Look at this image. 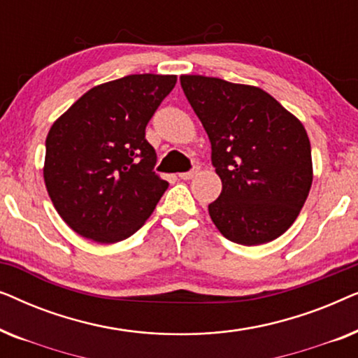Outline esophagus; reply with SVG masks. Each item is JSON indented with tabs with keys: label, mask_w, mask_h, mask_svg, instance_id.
<instances>
[{
	"label": "esophagus",
	"mask_w": 358,
	"mask_h": 358,
	"mask_svg": "<svg viewBox=\"0 0 358 358\" xmlns=\"http://www.w3.org/2000/svg\"><path fill=\"white\" fill-rule=\"evenodd\" d=\"M197 173H199V168H194V169L187 171V173H180L179 178L184 179V180H187V179H192L194 176H197Z\"/></svg>",
	"instance_id": "34e87169"
}]
</instances>
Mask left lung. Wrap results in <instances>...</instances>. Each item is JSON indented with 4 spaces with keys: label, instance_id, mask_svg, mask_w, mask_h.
I'll use <instances>...</instances> for the list:
<instances>
[{
    "label": "left lung",
    "instance_id": "obj_1",
    "mask_svg": "<svg viewBox=\"0 0 358 358\" xmlns=\"http://www.w3.org/2000/svg\"><path fill=\"white\" fill-rule=\"evenodd\" d=\"M180 86L212 143L222 194L208 205L229 241L257 246L287 231L310 194L305 127L261 87L182 75Z\"/></svg>",
    "mask_w": 358,
    "mask_h": 358
}]
</instances>
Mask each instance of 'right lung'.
Masks as SVG:
<instances>
[{"mask_svg":"<svg viewBox=\"0 0 358 358\" xmlns=\"http://www.w3.org/2000/svg\"><path fill=\"white\" fill-rule=\"evenodd\" d=\"M174 75H130L92 87L52 125L45 140L47 192L73 231L110 244L143 227L168 182L155 173L145 129Z\"/></svg>","mask_w":358,"mask_h":358,"instance_id":"1","label":"right lung"}]
</instances>
